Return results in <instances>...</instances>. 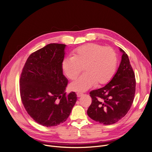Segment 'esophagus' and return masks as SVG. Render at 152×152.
<instances>
[{"label":"esophagus","mask_w":152,"mask_h":152,"mask_svg":"<svg viewBox=\"0 0 152 152\" xmlns=\"http://www.w3.org/2000/svg\"><path fill=\"white\" fill-rule=\"evenodd\" d=\"M83 93H77V96L78 97H81L82 96H83Z\"/></svg>","instance_id":"obj_1"}]
</instances>
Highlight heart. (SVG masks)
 <instances>
[{
    "instance_id": "1",
    "label": "heart",
    "mask_w": 152,
    "mask_h": 152,
    "mask_svg": "<svg viewBox=\"0 0 152 152\" xmlns=\"http://www.w3.org/2000/svg\"><path fill=\"white\" fill-rule=\"evenodd\" d=\"M117 64V55L113 48L88 43L77 48L73 56L65 58L62 67L67 77L73 80L83 66L85 73L70 85L72 91L83 92L93 87L96 83L103 85L109 82L115 73Z\"/></svg>"
}]
</instances>
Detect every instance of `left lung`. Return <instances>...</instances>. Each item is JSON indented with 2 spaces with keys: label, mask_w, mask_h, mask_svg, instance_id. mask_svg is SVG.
I'll list each match as a JSON object with an SVG mask.
<instances>
[{
  "label": "left lung",
  "mask_w": 152,
  "mask_h": 152,
  "mask_svg": "<svg viewBox=\"0 0 152 152\" xmlns=\"http://www.w3.org/2000/svg\"><path fill=\"white\" fill-rule=\"evenodd\" d=\"M117 72L104 87L90 93L92 103L87 110L88 115L93 120L109 125L115 123L124 117L134 102L136 80L135 73L126 52Z\"/></svg>",
  "instance_id": "1"
}]
</instances>
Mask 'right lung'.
Returning a JSON list of instances; mask_svg holds the SVG:
<instances>
[{"mask_svg":"<svg viewBox=\"0 0 152 152\" xmlns=\"http://www.w3.org/2000/svg\"><path fill=\"white\" fill-rule=\"evenodd\" d=\"M66 45L51 43L28 57L20 78L21 102L39 124L56 126L66 121L77 100L75 92L65 93L68 80L62 62Z\"/></svg>","mask_w":152,"mask_h":152,"instance_id":"obj_1","label":"right lung"}]
</instances>
